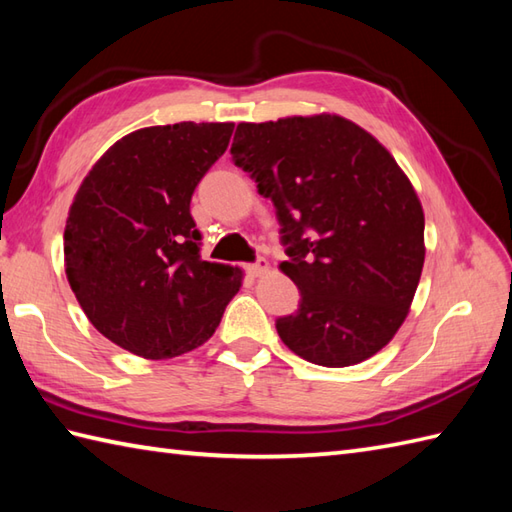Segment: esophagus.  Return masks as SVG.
<instances>
[{
	"label": "esophagus",
	"instance_id": "esophagus-1",
	"mask_svg": "<svg viewBox=\"0 0 512 512\" xmlns=\"http://www.w3.org/2000/svg\"><path fill=\"white\" fill-rule=\"evenodd\" d=\"M246 273H248L250 277H262L264 273H268V262H266L264 257H257V262L246 266Z\"/></svg>",
	"mask_w": 512,
	"mask_h": 512
}]
</instances>
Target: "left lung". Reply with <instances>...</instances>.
I'll return each instance as SVG.
<instances>
[{"label": "left lung", "instance_id": "1", "mask_svg": "<svg viewBox=\"0 0 512 512\" xmlns=\"http://www.w3.org/2000/svg\"><path fill=\"white\" fill-rule=\"evenodd\" d=\"M233 162L275 204L301 292L275 328L292 352L323 367L374 356L407 317L424 264V215L396 160L341 116L239 123Z\"/></svg>", "mask_w": 512, "mask_h": 512}]
</instances>
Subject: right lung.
Segmentation results:
<instances>
[{
	"instance_id": "1",
	"label": "right lung",
	"mask_w": 512,
	"mask_h": 512,
	"mask_svg": "<svg viewBox=\"0 0 512 512\" xmlns=\"http://www.w3.org/2000/svg\"><path fill=\"white\" fill-rule=\"evenodd\" d=\"M233 123L145 127L96 162L63 233L70 288L105 339L160 361L209 341L242 270L204 262L191 198Z\"/></svg>"
}]
</instances>
